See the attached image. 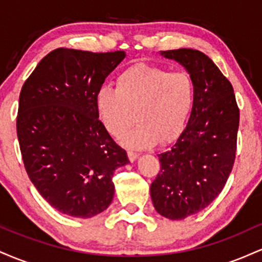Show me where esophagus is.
Instances as JSON below:
<instances>
[{
  "mask_svg": "<svg viewBox=\"0 0 262 262\" xmlns=\"http://www.w3.org/2000/svg\"><path fill=\"white\" fill-rule=\"evenodd\" d=\"M138 155L137 152H134V151H128V158H129V160H130V162H134L135 160H137L138 159Z\"/></svg>",
  "mask_w": 262,
  "mask_h": 262,
  "instance_id": "obj_1",
  "label": "esophagus"
}]
</instances>
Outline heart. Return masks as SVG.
Listing matches in <instances>:
<instances>
[{
    "mask_svg": "<svg viewBox=\"0 0 262 262\" xmlns=\"http://www.w3.org/2000/svg\"><path fill=\"white\" fill-rule=\"evenodd\" d=\"M196 97L193 80L186 73L137 64L116 79V90L96 93L98 118L113 137H121L132 123L138 125L121 139L125 148L143 150L175 141L191 116Z\"/></svg>",
    "mask_w": 262,
    "mask_h": 262,
    "instance_id": "1",
    "label": "heart"
}]
</instances>
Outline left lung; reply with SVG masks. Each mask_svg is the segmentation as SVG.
Segmentation results:
<instances>
[{
  "label": "left lung",
  "instance_id": "obj_1",
  "mask_svg": "<svg viewBox=\"0 0 262 262\" xmlns=\"http://www.w3.org/2000/svg\"><path fill=\"white\" fill-rule=\"evenodd\" d=\"M160 55L183 66L196 89L185 130L158 155L161 167L150 186L156 212L180 221L209 206L224 188L235 159L239 108L231 83L206 54L182 48Z\"/></svg>",
  "mask_w": 262,
  "mask_h": 262
}]
</instances>
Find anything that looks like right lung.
<instances>
[{
  "label": "right lung",
  "instance_id": "1",
  "mask_svg": "<svg viewBox=\"0 0 262 262\" xmlns=\"http://www.w3.org/2000/svg\"><path fill=\"white\" fill-rule=\"evenodd\" d=\"M123 50H53L20 90L17 137L27 173L60 213L91 218L112 203V177L129 160L98 121L96 93Z\"/></svg>",
  "mask_w": 262,
  "mask_h": 262
}]
</instances>
